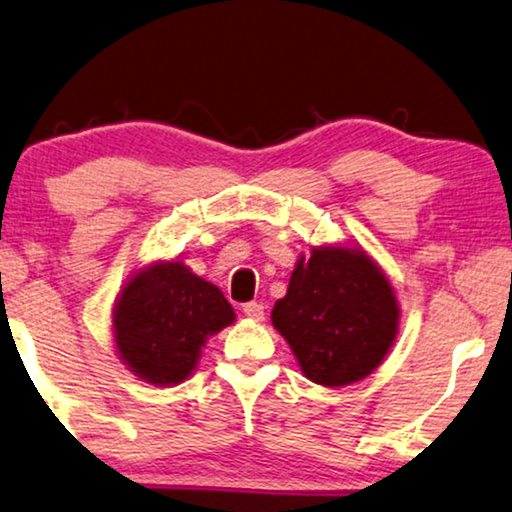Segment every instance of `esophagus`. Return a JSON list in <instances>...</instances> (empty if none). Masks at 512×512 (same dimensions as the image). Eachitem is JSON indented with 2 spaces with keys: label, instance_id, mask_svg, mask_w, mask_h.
<instances>
[{
  "label": "esophagus",
  "instance_id": "1",
  "mask_svg": "<svg viewBox=\"0 0 512 512\" xmlns=\"http://www.w3.org/2000/svg\"><path fill=\"white\" fill-rule=\"evenodd\" d=\"M242 312H244V317L251 319V321H263L265 319V307L261 303L242 305Z\"/></svg>",
  "mask_w": 512,
  "mask_h": 512
}]
</instances>
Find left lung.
I'll return each mask as SVG.
<instances>
[{"instance_id":"left-lung-1","label":"left lung","mask_w":512,"mask_h":512,"mask_svg":"<svg viewBox=\"0 0 512 512\" xmlns=\"http://www.w3.org/2000/svg\"><path fill=\"white\" fill-rule=\"evenodd\" d=\"M270 317L307 380L347 387L373 373L394 347L401 305L366 249L324 244L300 254Z\"/></svg>"}]
</instances>
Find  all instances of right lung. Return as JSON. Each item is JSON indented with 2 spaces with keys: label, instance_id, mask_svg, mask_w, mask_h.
I'll use <instances>...</instances> for the list:
<instances>
[{
  "label": "right lung",
  "instance_id": "1",
  "mask_svg": "<svg viewBox=\"0 0 512 512\" xmlns=\"http://www.w3.org/2000/svg\"><path fill=\"white\" fill-rule=\"evenodd\" d=\"M230 324L235 310L219 286L179 258L132 272L111 310L118 359L156 387L188 380L207 340Z\"/></svg>",
  "mask_w": 512,
  "mask_h": 512
}]
</instances>
